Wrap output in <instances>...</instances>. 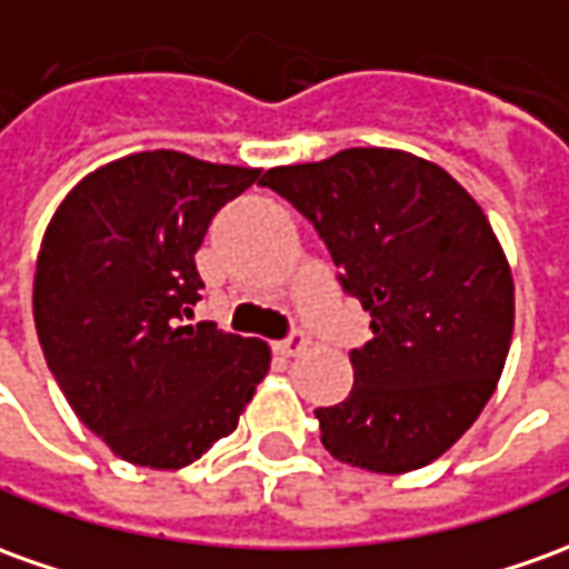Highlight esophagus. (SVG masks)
Returning <instances> with one entry per match:
<instances>
[{
  "mask_svg": "<svg viewBox=\"0 0 569 569\" xmlns=\"http://www.w3.org/2000/svg\"><path fill=\"white\" fill-rule=\"evenodd\" d=\"M307 343H309L307 331H300V328H293L291 335L284 337V340H278L276 350H278V356H297V352L307 350Z\"/></svg>",
  "mask_w": 569,
  "mask_h": 569,
  "instance_id": "obj_1",
  "label": "esophagus"
}]
</instances>
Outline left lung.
I'll list each match as a JSON object with an SVG mask.
<instances>
[{
	"label": "left lung",
	"mask_w": 569,
	"mask_h": 569,
	"mask_svg": "<svg viewBox=\"0 0 569 569\" xmlns=\"http://www.w3.org/2000/svg\"><path fill=\"white\" fill-rule=\"evenodd\" d=\"M260 186L316 226L371 316L350 397L316 409L325 449L375 473L425 468L483 411L515 331V281L480 203L393 148L276 167Z\"/></svg>",
	"instance_id": "1"
}]
</instances>
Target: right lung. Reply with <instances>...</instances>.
<instances>
[{"label": "right lung", "instance_id": "obj_1", "mask_svg": "<svg viewBox=\"0 0 569 569\" xmlns=\"http://www.w3.org/2000/svg\"><path fill=\"white\" fill-rule=\"evenodd\" d=\"M260 170L142 151L89 172L39 247L33 319L49 371L117 456L176 471L229 437L269 371L257 337L186 325L210 222Z\"/></svg>", "mask_w": 569, "mask_h": 569}]
</instances>
